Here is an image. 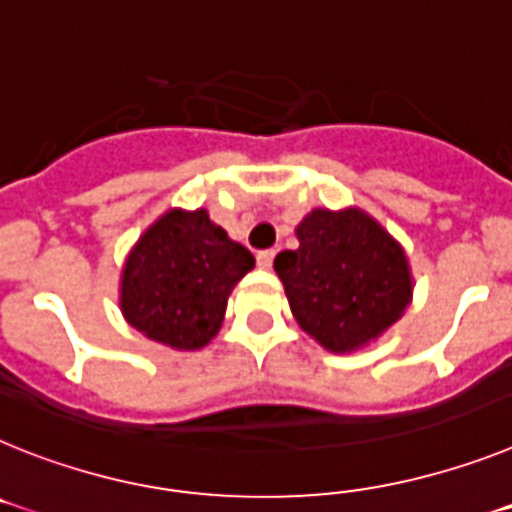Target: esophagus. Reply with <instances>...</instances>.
Returning <instances> with one entry per match:
<instances>
[{
  "mask_svg": "<svg viewBox=\"0 0 512 512\" xmlns=\"http://www.w3.org/2000/svg\"><path fill=\"white\" fill-rule=\"evenodd\" d=\"M272 261H274V248H266V251L256 253V264H259L261 269H269Z\"/></svg>",
  "mask_w": 512,
  "mask_h": 512,
  "instance_id": "34e87169",
  "label": "esophagus"
}]
</instances>
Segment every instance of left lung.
<instances>
[{"label":"left lung","instance_id":"obj_1","mask_svg":"<svg viewBox=\"0 0 512 512\" xmlns=\"http://www.w3.org/2000/svg\"><path fill=\"white\" fill-rule=\"evenodd\" d=\"M300 246L274 259L292 316L331 352H352L401 318L412 277L401 246L360 209H316Z\"/></svg>","mask_w":512,"mask_h":512}]
</instances>
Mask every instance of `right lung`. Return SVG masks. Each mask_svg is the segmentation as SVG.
Segmentation results:
<instances>
[{"mask_svg":"<svg viewBox=\"0 0 512 512\" xmlns=\"http://www.w3.org/2000/svg\"><path fill=\"white\" fill-rule=\"evenodd\" d=\"M246 246L204 209H173L139 238L121 279V310L147 339L199 349L222 326L227 295L253 269Z\"/></svg>","mask_w":512,"mask_h":512,"instance_id":"add662e5","label":"right lung"}]
</instances>
